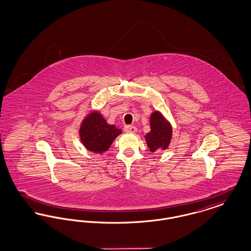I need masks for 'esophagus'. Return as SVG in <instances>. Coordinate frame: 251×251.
I'll return each mask as SVG.
<instances>
[{
    "label": "esophagus",
    "mask_w": 251,
    "mask_h": 251,
    "mask_svg": "<svg viewBox=\"0 0 251 251\" xmlns=\"http://www.w3.org/2000/svg\"><path fill=\"white\" fill-rule=\"evenodd\" d=\"M124 131L127 133H135L137 131V129L134 126H125Z\"/></svg>",
    "instance_id": "esophagus-1"
}]
</instances>
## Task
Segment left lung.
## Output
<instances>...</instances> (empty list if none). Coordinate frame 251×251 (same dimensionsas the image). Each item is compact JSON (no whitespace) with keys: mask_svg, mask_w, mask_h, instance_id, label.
<instances>
[{"mask_svg":"<svg viewBox=\"0 0 251 251\" xmlns=\"http://www.w3.org/2000/svg\"><path fill=\"white\" fill-rule=\"evenodd\" d=\"M151 131L144 137L151 152L163 151L168 149L172 140V125L162 112L156 110L150 117Z\"/></svg>","mask_w":251,"mask_h":251,"instance_id":"obj_1","label":"left lung"}]
</instances>
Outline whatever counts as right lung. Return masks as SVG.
I'll list each match as a JSON object with an SVG mask.
<instances>
[{
  "label": "right lung",
  "instance_id": "add662e5",
  "mask_svg": "<svg viewBox=\"0 0 251 251\" xmlns=\"http://www.w3.org/2000/svg\"><path fill=\"white\" fill-rule=\"evenodd\" d=\"M79 137L84 148L97 154L107 151L114 140L122 131L114 124H109L99 110H91L82 120Z\"/></svg>",
  "mask_w": 251,
  "mask_h": 251
}]
</instances>
